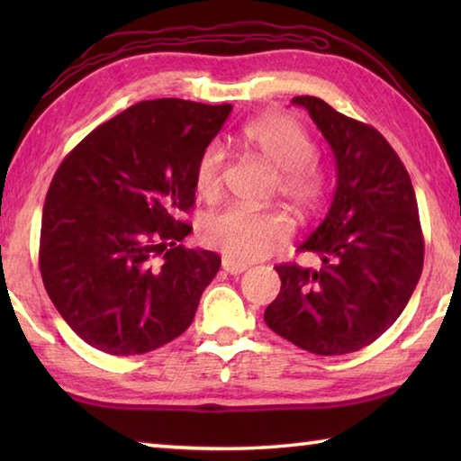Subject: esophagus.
Returning <instances> with one entry per match:
<instances>
[{
    "mask_svg": "<svg viewBox=\"0 0 461 461\" xmlns=\"http://www.w3.org/2000/svg\"><path fill=\"white\" fill-rule=\"evenodd\" d=\"M221 268L228 272V275H241V272H244L248 267H246V264L236 262V260H231V258H223L221 260Z\"/></svg>",
    "mask_w": 461,
    "mask_h": 461,
    "instance_id": "obj_1",
    "label": "esophagus"
}]
</instances>
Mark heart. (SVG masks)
Wrapping results in <instances>:
<instances>
[{"instance_id": "b5f03b06", "label": "heart", "mask_w": 461, "mask_h": 461, "mask_svg": "<svg viewBox=\"0 0 461 461\" xmlns=\"http://www.w3.org/2000/svg\"><path fill=\"white\" fill-rule=\"evenodd\" d=\"M244 138L254 152L276 170V189L299 213H311L325 194V170L313 158L315 142L299 122L267 115L249 122ZM225 152L220 142L203 148L194 165V186L203 197L221 189ZM201 238L238 262L260 260L278 249L293 233V221L280 209L228 207L203 217Z\"/></svg>"}]
</instances>
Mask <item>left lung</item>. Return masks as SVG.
<instances>
[{
	"instance_id": "left-lung-1",
	"label": "left lung",
	"mask_w": 461,
	"mask_h": 461,
	"mask_svg": "<svg viewBox=\"0 0 461 461\" xmlns=\"http://www.w3.org/2000/svg\"><path fill=\"white\" fill-rule=\"evenodd\" d=\"M293 104L307 109L331 146L338 189L323 223L299 248L321 264L275 267L280 293L264 321L311 354L357 352L399 319L423 270L415 189L376 128L319 97L299 95Z\"/></svg>"
}]
</instances>
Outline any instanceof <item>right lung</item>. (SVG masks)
I'll return each instance as SVG.
<instances>
[{
	"label": "right lung",
	"instance_id": "1",
	"mask_svg": "<svg viewBox=\"0 0 461 461\" xmlns=\"http://www.w3.org/2000/svg\"><path fill=\"white\" fill-rule=\"evenodd\" d=\"M230 104L140 101L60 162L46 193L41 275L62 319L112 356L146 354L193 323L221 258L185 248L194 165Z\"/></svg>",
	"mask_w": 461,
	"mask_h": 461
}]
</instances>
